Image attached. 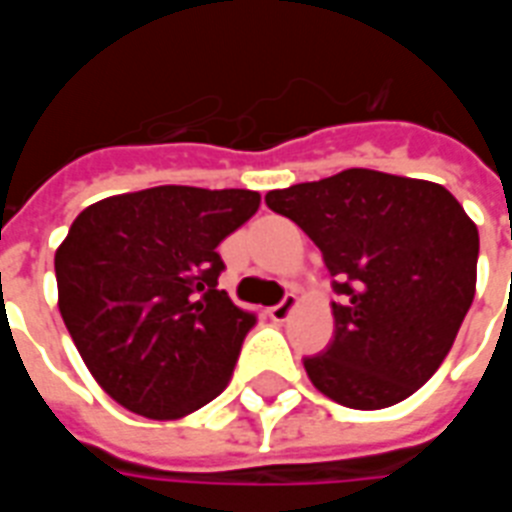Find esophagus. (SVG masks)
<instances>
[{"label": "esophagus", "mask_w": 512, "mask_h": 512, "mask_svg": "<svg viewBox=\"0 0 512 512\" xmlns=\"http://www.w3.org/2000/svg\"><path fill=\"white\" fill-rule=\"evenodd\" d=\"M296 307H299V296H296V293H288L285 299L279 301V304H274V307L268 310V315H271V321L282 323V321H288L290 312L296 310Z\"/></svg>", "instance_id": "esophagus-1"}]
</instances>
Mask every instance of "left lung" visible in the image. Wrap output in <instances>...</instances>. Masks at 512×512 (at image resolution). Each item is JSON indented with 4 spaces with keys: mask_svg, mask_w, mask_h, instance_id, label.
I'll return each instance as SVG.
<instances>
[{
    "mask_svg": "<svg viewBox=\"0 0 512 512\" xmlns=\"http://www.w3.org/2000/svg\"><path fill=\"white\" fill-rule=\"evenodd\" d=\"M321 249L334 277V340L304 359L312 386L359 411L395 406L425 384L472 307L477 224L430 180L376 169L268 191Z\"/></svg>",
    "mask_w": 512,
    "mask_h": 512,
    "instance_id": "1",
    "label": "left lung"
}]
</instances>
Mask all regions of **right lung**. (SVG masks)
Returning <instances> with one entry per match:
<instances>
[{"label":"right lung","mask_w":512,"mask_h":512,"mask_svg":"<svg viewBox=\"0 0 512 512\" xmlns=\"http://www.w3.org/2000/svg\"><path fill=\"white\" fill-rule=\"evenodd\" d=\"M249 189L156 186L84 208L54 255L60 315L98 386L147 419L222 395L252 312L219 290L216 246L249 222Z\"/></svg>","instance_id":"obj_1"}]
</instances>
